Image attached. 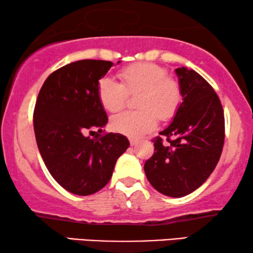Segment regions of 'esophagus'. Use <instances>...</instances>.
<instances>
[{"mask_svg": "<svg viewBox=\"0 0 253 253\" xmlns=\"http://www.w3.org/2000/svg\"><path fill=\"white\" fill-rule=\"evenodd\" d=\"M138 143H139V140L130 139V145H131V146H136V145H138Z\"/></svg>", "mask_w": 253, "mask_h": 253, "instance_id": "esophagus-1", "label": "esophagus"}]
</instances>
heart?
<instances>
[{
    "instance_id": "heart-1",
    "label": "heart",
    "mask_w": 253,
    "mask_h": 253,
    "mask_svg": "<svg viewBox=\"0 0 253 253\" xmlns=\"http://www.w3.org/2000/svg\"><path fill=\"white\" fill-rule=\"evenodd\" d=\"M121 82L103 77L98 83V98L103 108L116 113L126 105L129 94H136L139 110L117 114L110 121L113 130L130 138H139L158 126V117L169 121L182 103L178 82L167 77V70L154 63H137L120 71Z\"/></svg>"
}]
</instances>
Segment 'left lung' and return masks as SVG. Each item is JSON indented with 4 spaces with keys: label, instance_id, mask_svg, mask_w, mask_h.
Returning a JSON list of instances; mask_svg holds the SVG:
<instances>
[{
    "label": "left lung",
    "instance_id": "left-lung-1",
    "mask_svg": "<svg viewBox=\"0 0 253 253\" xmlns=\"http://www.w3.org/2000/svg\"><path fill=\"white\" fill-rule=\"evenodd\" d=\"M183 101L172 122L154 139L145 162L148 182L162 195L181 198L199 188L215 169L224 143V116L219 96L195 70H175Z\"/></svg>",
    "mask_w": 253,
    "mask_h": 253
}]
</instances>
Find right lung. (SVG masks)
Masks as SVG:
<instances>
[{
	"label": "right lung",
	"mask_w": 253,
	"mask_h": 253,
	"mask_svg": "<svg viewBox=\"0 0 253 253\" xmlns=\"http://www.w3.org/2000/svg\"><path fill=\"white\" fill-rule=\"evenodd\" d=\"M113 65L101 60L64 65L48 76L36 102L33 124L41 158L55 181L78 196L101 190L112 178L117 159L130 146L121 133L100 138L98 133L93 140L84 136L94 128L102 132L108 122L98 83Z\"/></svg>",
	"instance_id": "add662e5"
}]
</instances>
